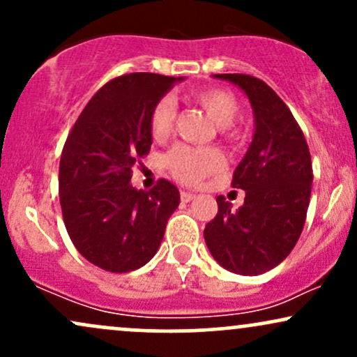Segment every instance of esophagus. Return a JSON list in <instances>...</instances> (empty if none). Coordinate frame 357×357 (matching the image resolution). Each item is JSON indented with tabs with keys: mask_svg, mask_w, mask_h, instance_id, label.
<instances>
[{
	"mask_svg": "<svg viewBox=\"0 0 357 357\" xmlns=\"http://www.w3.org/2000/svg\"><path fill=\"white\" fill-rule=\"evenodd\" d=\"M196 198V195H192L191 191H181V202L184 203H190L192 199Z\"/></svg>",
	"mask_w": 357,
	"mask_h": 357,
	"instance_id": "34e87169",
	"label": "esophagus"
}]
</instances>
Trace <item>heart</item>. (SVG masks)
<instances>
[{
	"instance_id": "b5f03b06",
	"label": "heart",
	"mask_w": 357,
	"mask_h": 357,
	"mask_svg": "<svg viewBox=\"0 0 357 357\" xmlns=\"http://www.w3.org/2000/svg\"><path fill=\"white\" fill-rule=\"evenodd\" d=\"M192 100L218 124L221 139L228 144H236L241 139L240 127L235 119L240 112V102L225 89H204L192 93ZM176 121V104L171 97H162L155 102L151 112V134L161 141L171 134ZM165 165L178 181L198 184L208 176L218 173L227 165L223 154L215 147L174 146L166 154Z\"/></svg>"
}]
</instances>
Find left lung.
Here are the masks:
<instances>
[{"label": "left lung", "mask_w": 357, "mask_h": 357, "mask_svg": "<svg viewBox=\"0 0 357 357\" xmlns=\"http://www.w3.org/2000/svg\"><path fill=\"white\" fill-rule=\"evenodd\" d=\"M243 90L255 114V136L233 173L231 186L245 203L218 196V213L204 227V241L223 268L260 275L277 267L296 247L312 190L309 146L285 102L264 80L245 73H218Z\"/></svg>", "instance_id": "1"}]
</instances>
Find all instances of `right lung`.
<instances>
[{
	"label": "right lung",
	"instance_id": "add662e5",
	"mask_svg": "<svg viewBox=\"0 0 357 357\" xmlns=\"http://www.w3.org/2000/svg\"><path fill=\"white\" fill-rule=\"evenodd\" d=\"M174 82L149 72L109 80L82 110L61 151L65 228L80 255L107 272L146 265L179 204L178 188L166 179L149 191L129 183L153 144L151 112Z\"/></svg>",
	"mask_w": 357,
	"mask_h": 357
}]
</instances>
